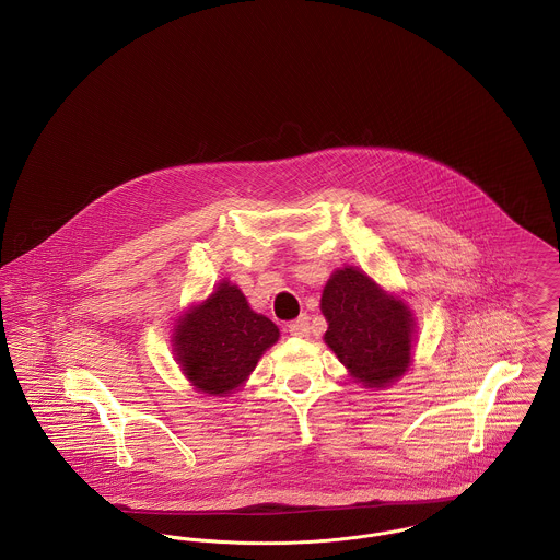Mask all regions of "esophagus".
<instances>
[{
    "label": "esophagus",
    "mask_w": 560,
    "mask_h": 560,
    "mask_svg": "<svg viewBox=\"0 0 560 560\" xmlns=\"http://www.w3.org/2000/svg\"><path fill=\"white\" fill-rule=\"evenodd\" d=\"M308 329H311V324H308V315H300L298 319H294V322H290V324H288V331H290L292 336H300V338L308 336Z\"/></svg>",
    "instance_id": "34e87169"
}]
</instances>
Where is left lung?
<instances>
[{"label": "left lung", "mask_w": 560, "mask_h": 560, "mask_svg": "<svg viewBox=\"0 0 560 560\" xmlns=\"http://www.w3.org/2000/svg\"><path fill=\"white\" fill-rule=\"evenodd\" d=\"M322 313L328 319L326 345L363 387H387L408 370L415 317L401 298L387 294L360 268L334 270Z\"/></svg>", "instance_id": "8db88e82"}]
</instances>
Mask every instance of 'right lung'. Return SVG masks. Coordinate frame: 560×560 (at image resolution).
Returning <instances> with one entry per match:
<instances>
[{"label":"right lung","mask_w":560,"mask_h":560,"mask_svg":"<svg viewBox=\"0 0 560 560\" xmlns=\"http://www.w3.org/2000/svg\"><path fill=\"white\" fill-rule=\"evenodd\" d=\"M279 328L249 308L243 292L222 281L215 292L177 319L175 360L198 392L232 394L254 372Z\"/></svg>","instance_id":"obj_1"}]
</instances>
